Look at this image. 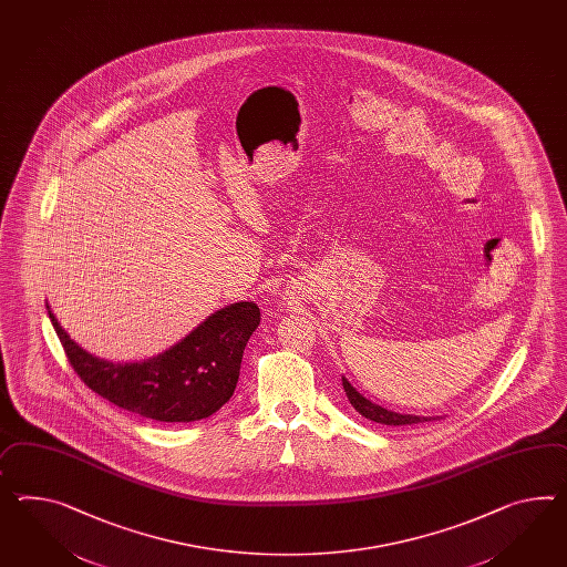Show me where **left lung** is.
I'll use <instances>...</instances> for the list:
<instances>
[{
	"mask_svg": "<svg viewBox=\"0 0 567 567\" xmlns=\"http://www.w3.org/2000/svg\"><path fill=\"white\" fill-rule=\"evenodd\" d=\"M343 389L348 394L349 403L355 406V411H360L365 420L377 421V423H384V425H413V423H421V421H430L427 417H420V415H403V413H394L384 406L377 405L372 401H368L360 392L355 391L348 382V378H343Z\"/></svg>",
	"mask_w": 567,
	"mask_h": 567,
	"instance_id": "1",
	"label": "left lung"
}]
</instances>
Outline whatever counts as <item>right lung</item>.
Returning <instances> with one entry per match:
<instances>
[{"label":"right lung","instance_id":"1","mask_svg":"<svg viewBox=\"0 0 567 567\" xmlns=\"http://www.w3.org/2000/svg\"><path fill=\"white\" fill-rule=\"evenodd\" d=\"M49 319L75 374L87 389L147 420L189 423L214 415L230 401L240 377L243 353L259 327L261 310L252 302L226 306L175 348L135 363L94 358L70 339L51 310Z\"/></svg>","mask_w":567,"mask_h":567}]
</instances>
